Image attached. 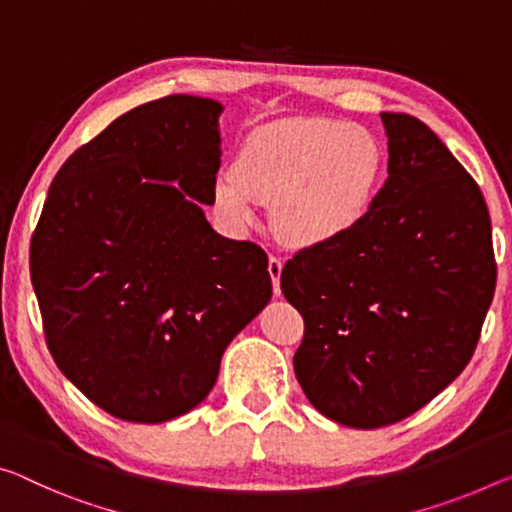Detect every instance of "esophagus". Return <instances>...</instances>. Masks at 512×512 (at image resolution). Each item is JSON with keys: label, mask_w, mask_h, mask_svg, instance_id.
<instances>
[{"label": "esophagus", "mask_w": 512, "mask_h": 512, "mask_svg": "<svg viewBox=\"0 0 512 512\" xmlns=\"http://www.w3.org/2000/svg\"><path fill=\"white\" fill-rule=\"evenodd\" d=\"M282 266H285V262H282L280 257H275V255L269 257V273H271V280H273L275 296H280V275H282Z\"/></svg>", "instance_id": "1"}]
</instances>
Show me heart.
Listing matches in <instances>:
<instances>
[{
	"instance_id": "obj_1",
	"label": "heart",
	"mask_w": 512,
	"mask_h": 512,
	"mask_svg": "<svg viewBox=\"0 0 512 512\" xmlns=\"http://www.w3.org/2000/svg\"><path fill=\"white\" fill-rule=\"evenodd\" d=\"M385 150L367 127L335 118H294L255 129L237 166L218 170L216 212L250 227L259 202L289 246L314 248L344 239L364 223L385 177Z\"/></svg>"
}]
</instances>
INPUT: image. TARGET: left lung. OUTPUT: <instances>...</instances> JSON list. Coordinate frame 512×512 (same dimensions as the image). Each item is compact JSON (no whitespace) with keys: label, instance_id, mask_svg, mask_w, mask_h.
<instances>
[{"label":"left lung","instance_id":"8db88e82","mask_svg":"<svg viewBox=\"0 0 512 512\" xmlns=\"http://www.w3.org/2000/svg\"><path fill=\"white\" fill-rule=\"evenodd\" d=\"M387 173L360 227L280 275L303 314L294 355L321 415L380 428L415 415L472 360L497 285L488 205L431 127L380 113Z\"/></svg>","mask_w":512,"mask_h":512}]
</instances>
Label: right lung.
Returning a JSON list of instances; mask_svg holds the SVG:
<instances>
[{"mask_svg":"<svg viewBox=\"0 0 512 512\" xmlns=\"http://www.w3.org/2000/svg\"><path fill=\"white\" fill-rule=\"evenodd\" d=\"M221 111L168 95L123 113L61 166L31 237L56 367L118 419L161 424L205 401L227 344L271 300L264 250L202 212Z\"/></svg>","mask_w":512,"mask_h":512,"instance_id":"obj_1","label":"right lung"}]
</instances>
